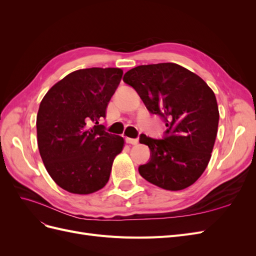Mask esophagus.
<instances>
[{
	"instance_id": "obj_1",
	"label": "esophagus",
	"mask_w": 256,
	"mask_h": 256,
	"mask_svg": "<svg viewBox=\"0 0 256 256\" xmlns=\"http://www.w3.org/2000/svg\"><path fill=\"white\" fill-rule=\"evenodd\" d=\"M126 142L128 144H131V145H136L138 143V138H126Z\"/></svg>"
}]
</instances>
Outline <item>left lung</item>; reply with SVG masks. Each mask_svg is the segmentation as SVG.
Here are the masks:
<instances>
[{
  "mask_svg": "<svg viewBox=\"0 0 256 256\" xmlns=\"http://www.w3.org/2000/svg\"><path fill=\"white\" fill-rule=\"evenodd\" d=\"M122 80L168 127L162 140L141 134L140 143L150 147L152 157L138 166V173L162 189L188 188L204 173L212 157L219 124L214 92L200 76L175 63L138 66Z\"/></svg>",
  "mask_w": 256,
  "mask_h": 256,
  "instance_id": "obj_1",
  "label": "left lung"
}]
</instances>
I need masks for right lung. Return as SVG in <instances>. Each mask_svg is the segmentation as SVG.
<instances>
[{
	"instance_id": "add662e5",
	"label": "right lung",
	"mask_w": 256,
	"mask_h": 256,
	"mask_svg": "<svg viewBox=\"0 0 256 256\" xmlns=\"http://www.w3.org/2000/svg\"><path fill=\"white\" fill-rule=\"evenodd\" d=\"M122 76L120 68L79 69L42 98L36 120L38 148L46 170L62 189L90 194L109 180L125 142L104 131L99 120L106 118Z\"/></svg>"
}]
</instances>
